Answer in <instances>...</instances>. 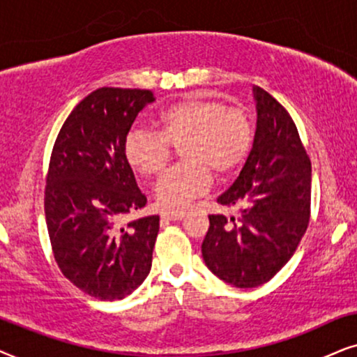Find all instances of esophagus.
<instances>
[{"instance_id":"1","label":"esophagus","mask_w":357,"mask_h":357,"mask_svg":"<svg viewBox=\"0 0 357 357\" xmlns=\"http://www.w3.org/2000/svg\"><path fill=\"white\" fill-rule=\"evenodd\" d=\"M184 211H163L161 212V218L165 222H174V220H181L184 217Z\"/></svg>"}]
</instances>
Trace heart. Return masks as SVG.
Masks as SVG:
<instances>
[{
    "label": "heart",
    "instance_id": "1",
    "mask_svg": "<svg viewBox=\"0 0 357 357\" xmlns=\"http://www.w3.org/2000/svg\"><path fill=\"white\" fill-rule=\"evenodd\" d=\"M156 132L135 126L123 139V158L132 169L156 176L179 146L184 161L169 168L156 184V199L166 208L186 207L218 178L235 173L248 158L255 127L243 109L199 94L169 104L156 114Z\"/></svg>",
    "mask_w": 357,
    "mask_h": 357
}]
</instances>
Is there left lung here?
<instances>
[{"instance_id": "obj_1", "label": "left lung", "mask_w": 357, "mask_h": 357, "mask_svg": "<svg viewBox=\"0 0 357 357\" xmlns=\"http://www.w3.org/2000/svg\"><path fill=\"white\" fill-rule=\"evenodd\" d=\"M253 149L230 189L217 199L238 217L208 215L202 258L217 278L250 289L271 281L296 253L310 222L312 163L291 114L255 89Z\"/></svg>"}]
</instances>
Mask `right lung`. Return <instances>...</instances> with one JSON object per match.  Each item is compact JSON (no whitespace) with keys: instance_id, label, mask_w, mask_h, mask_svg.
I'll return each mask as SVG.
<instances>
[{"instance_id":"obj_1","label":"right lung","mask_w":357,"mask_h":357,"mask_svg":"<svg viewBox=\"0 0 357 357\" xmlns=\"http://www.w3.org/2000/svg\"><path fill=\"white\" fill-rule=\"evenodd\" d=\"M153 101L150 89H96L66 117L50 155L44 206L54 258L99 301L130 296L151 268L160 217L126 220L146 197L123 158V139Z\"/></svg>"}]
</instances>
